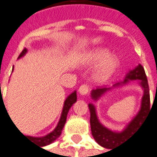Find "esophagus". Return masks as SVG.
I'll list each match as a JSON object with an SVG mask.
<instances>
[{
    "instance_id": "34e87169",
    "label": "esophagus",
    "mask_w": 157,
    "mask_h": 157,
    "mask_svg": "<svg viewBox=\"0 0 157 157\" xmlns=\"http://www.w3.org/2000/svg\"><path fill=\"white\" fill-rule=\"evenodd\" d=\"M89 87L87 85V84H83V85H82L80 88H79V93L81 94V95H87L88 93H89Z\"/></svg>"
}]
</instances>
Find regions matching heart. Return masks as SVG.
Listing matches in <instances>:
<instances>
[{
    "instance_id": "obj_1",
    "label": "heart",
    "mask_w": 157,
    "mask_h": 157,
    "mask_svg": "<svg viewBox=\"0 0 157 157\" xmlns=\"http://www.w3.org/2000/svg\"><path fill=\"white\" fill-rule=\"evenodd\" d=\"M110 55L109 49L100 48L90 52L88 56V62L90 64L97 65L101 63L95 73V78L97 81L104 82L108 80L118 67L119 61L117 57Z\"/></svg>"
}]
</instances>
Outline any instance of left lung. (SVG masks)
Masks as SVG:
<instances>
[{
    "label": "left lung",
    "instance_id": "8db88e82",
    "mask_svg": "<svg viewBox=\"0 0 157 157\" xmlns=\"http://www.w3.org/2000/svg\"><path fill=\"white\" fill-rule=\"evenodd\" d=\"M132 80H140V85L143 89V95L142 98L141 109L137 113V115L132 119L122 132H115L110 129L104 127L98 120L96 116L95 106L91 103L89 104V109L90 111V126L92 136H94L96 143L101 147L106 149H112L114 147L118 146L122 143H124L128 138L130 137L131 135L136 132L140 127L143 125V122L147 118L148 114L150 110V98H149V89L147 76L144 71L143 67L139 64L137 67L130 70L126 75L125 79L122 82L115 84L113 87H118L121 85L128 83L129 81ZM111 88H98L93 89L91 91V97L95 101H97L101 95L107 91H109Z\"/></svg>",
    "mask_w": 157,
    "mask_h": 157
}]
</instances>
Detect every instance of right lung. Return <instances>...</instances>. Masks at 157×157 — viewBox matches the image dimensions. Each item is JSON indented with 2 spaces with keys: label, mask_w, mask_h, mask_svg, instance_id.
<instances>
[{
  "label": "right lung",
  "mask_w": 157,
  "mask_h": 157,
  "mask_svg": "<svg viewBox=\"0 0 157 157\" xmlns=\"http://www.w3.org/2000/svg\"><path fill=\"white\" fill-rule=\"evenodd\" d=\"M27 48H24L22 52L20 54V56L18 58H21L24 56L25 54L27 53ZM76 99H77V96H76V91H74L72 94L68 95L67 97V99L64 101V105H63V109H62V115H61V118H60V121L58 122L57 126L56 127V128L52 131L51 133H49L48 135H47L45 136H42V137H33V136H25L26 137L28 138L29 140H30L31 142L33 143H35L36 144L40 145L41 147L43 146H46V145H48L50 144L53 142H55L57 138L59 137L62 134V130L64 125H65V122H66V120H67V116H68V110L69 109L72 107L74 103L76 101ZM5 106V105H4Z\"/></svg>",
  "instance_id": "obj_1"
}]
</instances>
